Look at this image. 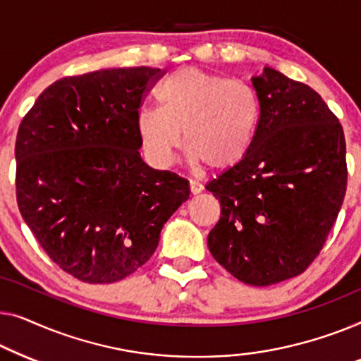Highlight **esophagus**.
<instances>
[{"label": "esophagus", "instance_id": "esophagus-1", "mask_svg": "<svg viewBox=\"0 0 361 361\" xmlns=\"http://www.w3.org/2000/svg\"><path fill=\"white\" fill-rule=\"evenodd\" d=\"M190 190H191V195H200V192H202V190H204V186H202V183H200V181L191 180Z\"/></svg>", "mask_w": 361, "mask_h": 361}]
</instances>
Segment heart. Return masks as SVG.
I'll return each instance as SVG.
<instances>
[{
    "mask_svg": "<svg viewBox=\"0 0 361 361\" xmlns=\"http://www.w3.org/2000/svg\"><path fill=\"white\" fill-rule=\"evenodd\" d=\"M159 108L135 113V129L149 157L170 165L181 145L190 159L229 170L250 154L262 121L260 99L253 88L204 70L188 67L170 73L155 91Z\"/></svg>",
    "mask_w": 361,
    "mask_h": 361,
    "instance_id": "b5f03b06",
    "label": "heart"
}]
</instances>
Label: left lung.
I'll return each mask as SVG.
<instances>
[{
    "instance_id": "left-lung-1",
    "label": "left lung",
    "mask_w": 361,
    "mask_h": 361,
    "mask_svg": "<svg viewBox=\"0 0 361 361\" xmlns=\"http://www.w3.org/2000/svg\"><path fill=\"white\" fill-rule=\"evenodd\" d=\"M252 86L260 128L247 159L206 185L221 202L207 247L237 280L270 286L322 250L347 190L345 137L311 86L270 67Z\"/></svg>"
}]
</instances>
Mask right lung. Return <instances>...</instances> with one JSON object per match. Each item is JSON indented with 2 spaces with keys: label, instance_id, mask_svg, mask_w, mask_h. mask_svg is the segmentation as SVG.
Listing matches in <instances>:
<instances>
[{
  "label": "right lung",
  "instance_id": "right-lung-1",
  "mask_svg": "<svg viewBox=\"0 0 361 361\" xmlns=\"http://www.w3.org/2000/svg\"><path fill=\"white\" fill-rule=\"evenodd\" d=\"M160 68H103L45 88L16 137V196L45 253L85 283H114L154 255L190 181L142 160L135 113Z\"/></svg>",
  "mask_w": 361,
  "mask_h": 361
}]
</instances>
